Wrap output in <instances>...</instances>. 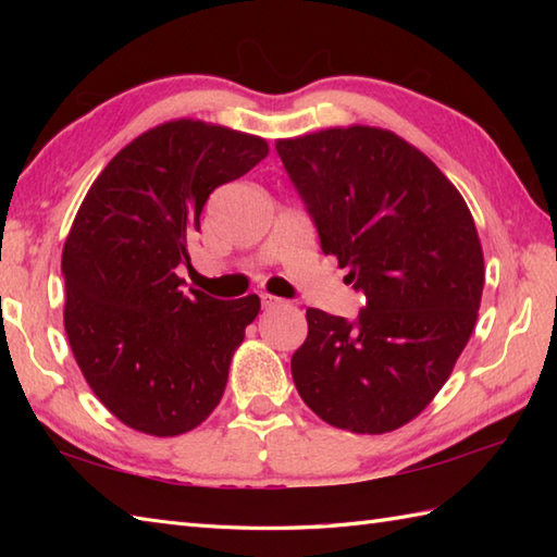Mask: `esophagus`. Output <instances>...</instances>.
Segmentation results:
<instances>
[{"label":"esophagus","instance_id":"34e87169","mask_svg":"<svg viewBox=\"0 0 557 557\" xmlns=\"http://www.w3.org/2000/svg\"><path fill=\"white\" fill-rule=\"evenodd\" d=\"M263 309H277V306H282V299H277V297H272V294H263Z\"/></svg>","mask_w":557,"mask_h":557}]
</instances>
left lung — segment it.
I'll return each instance as SVG.
<instances>
[{"label":"left lung","instance_id":"1","mask_svg":"<svg viewBox=\"0 0 557 557\" xmlns=\"http://www.w3.org/2000/svg\"><path fill=\"white\" fill-rule=\"evenodd\" d=\"M325 256L366 294L357 321L309 309L301 399L335 429L387 433L431 405L474 333L483 251L455 184L405 138L335 126L275 144Z\"/></svg>","mask_w":557,"mask_h":557}]
</instances>
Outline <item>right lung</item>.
<instances>
[{
	"label": "right lung",
	"instance_id": "add662e5",
	"mask_svg": "<svg viewBox=\"0 0 557 557\" xmlns=\"http://www.w3.org/2000/svg\"><path fill=\"white\" fill-rule=\"evenodd\" d=\"M265 156L260 136L164 122L116 152L83 198L62 253L64 330L90 389L128 429L182 435L220 405L260 299L184 292L176 265L208 196Z\"/></svg>",
	"mask_w": 557,
	"mask_h": 557
}]
</instances>
